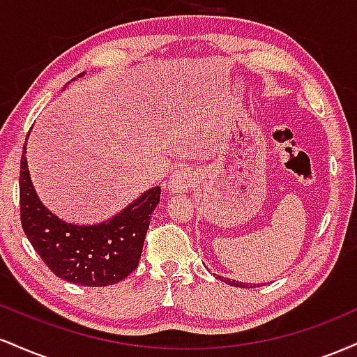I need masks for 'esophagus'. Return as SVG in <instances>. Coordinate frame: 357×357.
Returning <instances> with one entry per match:
<instances>
[{
  "label": "esophagus",
  "instance_id": "esophagus-1",
  "mask_svg": "<svg viewBox=\"0 0 357 357\" xmlns=\"http://www.w3.org/2000/svg\"><path fill=\"white\" fill-rule=\"evenodd\" d=\"M195 171L188 166H179L167 178V190L171 192H186L195 184Z\"/></svg>",
  "mask_w": 357,
  "mask_h": 357
}]
</instances>
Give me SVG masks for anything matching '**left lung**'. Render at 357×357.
I'll return each instance as SVG.
<instances>
[{
	"instance_id": "left-lung-1",
	"label": "left lung",
	"mask_w": 357,
	"mask_h": 357,
	"mask_svg": "<svg viewBox=\"0 0 357 357\" xmlns=\"http://www.w3.org/2000/svg\"><path fill=\"white\" fill-rule=\"evenodd\" d=\"M220 278L221 282H227L228 285H233V287H241V289H250V287H255V284L253 285H248V284H243V282H236V280H231V278H227V277H216Z\"/></svg>"
}]
</instances>
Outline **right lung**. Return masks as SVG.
I'll return each instance as SVG.
<instances>
[{"label":"right lung","mask_w":357,"mask_h":357,"mask_svg":"<svg viewBox=\"0 0 357 357\" xmlns=\"http://www.w3.org/2000/svg\"><path fill=\"white\" fill-rule=\"evenodd\" d=\"M84 75L80 73L79 77ZM75 80V79H73ZM26 144L20 162V215L26 238L61 280L85 287L117 284L137 268L161 188L146 191L100 225H72L43 206L31 184Z\"/></svg>","instance_id":"1"}]
</instances>
